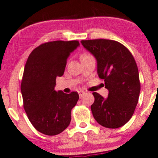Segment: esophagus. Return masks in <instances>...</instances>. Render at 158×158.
Listing matches in <instances>:
<instances>
[{
	"label": "esophagus",
	"mask_w": 158,
	"mask_h": 158,
	"mask_svg": "<svg viewBox=\"0 0 158 158\" xmlns=\"http://www.w3.org/2000/svg\"><path fill=\"white\" fill-rule=\"evenodd\" d=\"M77 92H78V94H79V96L80 97H82V96H83V95L85 94V91H83V90H79V91H77Z\"/></svg>",
	"instance_id": "1"
}]
</instances>
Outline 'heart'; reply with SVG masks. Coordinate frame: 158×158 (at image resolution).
<instances>
[{
	"label": "heart",
	"mask_w": 158,
	"mask_h": 158,
	"mask_svg": "<svg viewBox=\"0 0 158 158\" xmlns=\"http://www.w3.org/2000/svg\"><path fill=\"white\" fill-rule=\"evenodd\" d=\"M89 55H88V54H82L81 56V58H83V57H86V56H89Z\"/></svg>",
	"instance_id": "obj_1"
}]
</instances>
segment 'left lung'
Here are the masks:
<instances>
[{"label": "left lung", "instance_id": "left-lung-1", "mask_svg": "<svg viewBox=\"0 0 158 158\" xmlns=\"http://www.w3.org/2000/svg\"><path fill=\"white\" fill-rule=\"evenodd\" d=\"M81 42L96 58L97 74L108 90L107 98L93 93L91 110L94 118L105 127H120L132 117L139 98L141 84L135 59L116 41L100 39Z\"/></svg>", "mask_w": 158, "mask_h": 158}]
</instances>
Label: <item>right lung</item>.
<instances>
[{
    "label": "right lung",
    "instance_id": "1",
    "mask_svg": "<svg viewBox=\"0 0 158 158\" xmlns=\"http://www.w3.org/2000/svg\"><path fill=\"white\" fill-rule=\"evenodd\" d=\"M79 46L75 40L47 42L35 48L25 64L20 87L23 106L31 123L44 135H58L70 123L79 95L54 89L56 77L64 75L67 58Z\"/></svg>",
    "mask_w": 158,
    "mask_h": 158
}]
</instances>
